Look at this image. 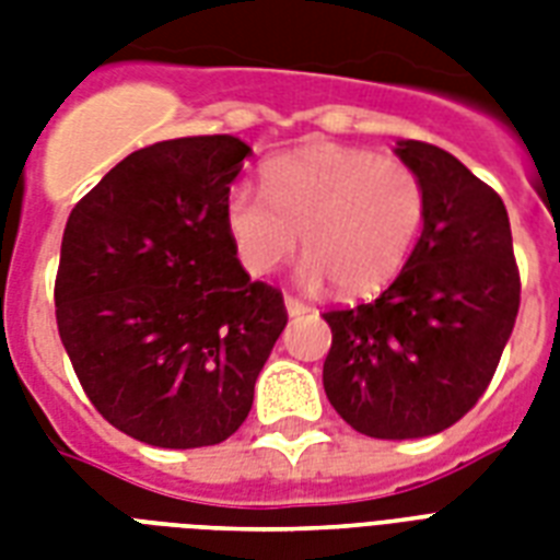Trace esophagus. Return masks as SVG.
<instances>
[{"instance_id":"34e87169","label":"esophagus","mask_w":560,"mask_h":560,"mask_svg":"<svg viewBox=\"0 0 560 560\" xmlns=\"http://www.w3.org/2000/svg\"><path fill=\"white\" fill-rule=\"evenodd\" d=\"M284 307H288L290 316H302V314H307V311H311V305H307V302H302V299H296V296H284Z\"/></svg>"}]
</instances>
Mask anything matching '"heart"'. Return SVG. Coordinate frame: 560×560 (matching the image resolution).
<instances>
[{
	"mask_svg": "<svg viewBox=\"0 0 560 560\" xmlns=\"http://www.w3.org/2000/svg\"><path fill=\"white\" fill-rule=\"evenodd\" d=\"M261 191L232 186L223 223L237 261L270 276L302 246V279H334L342 293L386 288L416 249L427 214L418 171L395 156L349 144H311L272 156Z\"/></svg>",
	"mask_w": 560,
	"mask_h": 560,
	"instance_id": "obj_1",
	"label": "heart"
}]
</instances>
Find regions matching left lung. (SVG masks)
<instances>
[{
  "label": "left lung",
  "mask_w": 560,
  "mask_h": 560,
  "mask_svg": "<svg viewBox=\"0 0 560 560\" xmlns=\"http://www.w3.org/2000/svg\"><path fill=\"white\" fill-rule=\"evenodd\" d=\"M395 153L424 183V229L381 296L323 314V383L358 433L421 439L456 424L488 389L517 319L521 272L494 188L435 144L407 139Z\"/></svg>",
  "instance_id": "obj_1"
}]
</instances>
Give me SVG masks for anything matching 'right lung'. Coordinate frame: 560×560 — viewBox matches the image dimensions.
Here are the masks:
<instances>
[{
  "mask_svg": "<svg viewBox=\"0 0 560 560\" xmlns=\"http://www.w3.org/2000/svg\"><path fill=\"white\" fill-rule=\"evenodd\" d=\"M249 144L186 136L121 160L66 220L57 331L109 424L171 451L226 442L288 325L223 223Z\"/></svg>",
  "mask_w": 560,
  "mask_h": 560,
  "instance_id": "obj_1",
  "label": "right lung"
}]
</instances>
